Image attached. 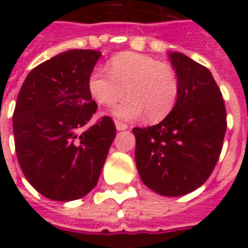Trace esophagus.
<instances>
[{"label": "esophagus", "instance_id": "34e87169", "mask_svg": "<svg viewBox=\"0 0 248 248\" xmlns=\"http://www.w3.org/2000/svg\"><path fill=\"white\" fill-rule=\"evenodd\" d=\"M115 127H117V130H126L129 126L124 124V122H122V121H115Z\"/></svg>", "mask_w": 248, "mask_h": 248}]
</instances>
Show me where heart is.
<instances>
[{
    "mask_svg": "<svg viewBox=\"0 0 248 248\" xmlns=\"http://www.w3.org/2000/svg\"><path fill=\"white\" fill-rule=\"evenodd\" d=\"M89 92L102 106H114L126 95L129 98L114 110L121 118H138L145 113L150 122L166 118L179 95V78L169 63L140 53H121L108 61V70L97 69L89 78Z\"/></svg>",
    "mask_w": 248,
    "mask_h": 248,
    "instance_id": "b5f03b06",
    "label": "heart"
}]
</instances>
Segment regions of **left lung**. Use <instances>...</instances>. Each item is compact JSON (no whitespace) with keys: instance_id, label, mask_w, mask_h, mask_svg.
Segmentation results:
<instances>
[{"instance_id":"1","label":"left lung","mask_w":248,"mask_h":248,"mask_svg":"<svg viewBox=\"0 0 248 248\" xmlns=\"http://www.w3.org/2000/svg\"><path fill=\"white\" fill-rule=\"evenodd\" d=\"M179 95L161 124L134 127L135 163L142 182L156 194L181 197L211 175L227 129L220 89L207 67L170 53Z\"/></svg>"}]
</instances>
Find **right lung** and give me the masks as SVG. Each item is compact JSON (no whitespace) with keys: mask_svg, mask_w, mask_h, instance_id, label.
<instances>
[{"mask_svg":"<svg viewBox=\"0 0 248 248\" xmlns=\"http://www.w3.org/2000/svg\"><path fill=\"white\" fill-rule=\"evenodd\" d=\"M101 53L69 50L34 67L21 87L13 114L21 170L44 197L67 202L97 186L115 138L113 119L97 111L89 78Z\"/></svg>","mask_w":248,"mask_h":248,"instance_id":"right-lung-1","label":"right lung"}]
</instances>
